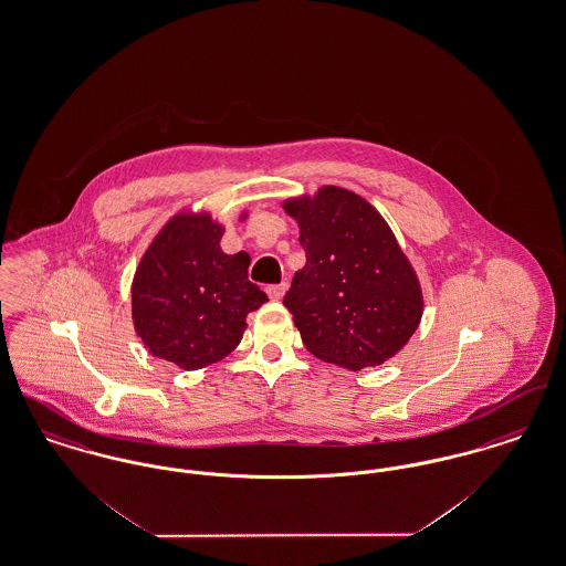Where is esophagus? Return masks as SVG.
<instances>
[{"mask_svg":"<svg viewBox=\"0 0 566 566\" xmlns=\"http://www.w3.org/2000/svg\"><path fill=\"white\" fill-rule=\"evenodd\" d=\"M286 289H289V284L286 282H282V284H271L268 286L265 291H268V295H270L271 301H280L284 293H286Z\"/></svg>","mask_w":566,"mask_h":566,"instance_id":"esophagus-1","label":"esophagus"}]
</instances>
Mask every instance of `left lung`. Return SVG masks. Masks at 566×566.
<instances>
[{"instance_id": "obj_1", "label": "left lung", "mask_w": 566, "mask_h": 566, "mask_svg": "<svg viewBox=\"0 0 566 566\" xmlns=\"http://www.w3.org/2000/svg\"><path fill=\"white\" fill-rule=\"evenodd\" d=\"M284 210L305 250V268L284 296L305 348L350 371L392 358L418 328L424 301L386 220L339 187L289 199Z\"/></svg>"}]
</instances>
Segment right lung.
Returning <instances> with one entry per match:
<instances>
[{"label": "right lung", "mask_w": 566, "mask_h": 566, "mask_svg": "<svg viewBox=\"0 0 566 566\" xmlns=\"http://www.w3.org/2000/svg\"><path fill=\"white\" fill-rule=\"evenodd\" d=\"M212 216H174L144 252L132 286L135 333L148 352L195 371L238 348L245 316L268 295L248 280L250 256L224 254Z\"/></svg>", "instance_id": "right-lung-1"}]
</instances>
